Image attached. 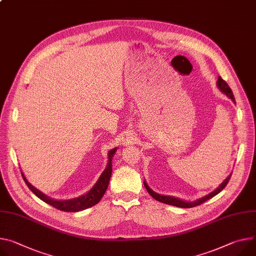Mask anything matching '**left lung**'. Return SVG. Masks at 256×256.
Returning <instances> with one entry per match:
<instances>
[{"label":"left lung","instance_id":"1","mask_svg":"<svg viewBox=\"0 0 256 256\" xmlns=\"http://www.w3.org/2000/svg\"><path fill=\"white\" fill-rule=\"evenodd\" d=\"M218 88L224 92V94H226L230 99L233 100L234 103H236L235 98H234V95H233V92H232V90H230V88L228 86V84L220 76H218ZM230 176H232V174H230V176L224 180V182L220 184V187H218L216 190H214V191L212 192L210 194H208V195H206V196H204V197H202V198H200V199H198V200H196V201H194V202H184V201L180 200V199L174 198V197L159 195V194L153 192V191L148 187L147 184H146L145 182H144V186H145L146 190L148 191V193H149L155 200H157V201H160V202L166 203V204H170V205H172V206H176V207L190 208V207H195V206H197V205L202 204L203 202L207 201L208 199L212 198L214 196L218 195L220 191H222V190L224 189L226 186L228 184V180H230Z\"/></svg>","mask_w":256,"mask_h":256}]
</instances>
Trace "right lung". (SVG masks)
<instances>
[{
	"label": "right lung",
	"instance_id": "right-lung-1",
	"mask_svg": "<svg viewBox=\"0 0 256 256\" xmlns=\"http://www.w3.org/2000/svg\"><path fill=\"white\" fill-rule=\"evenodd\" d=\"M115 151H116V149H112L109 152L107 168L101 174V176H100L99 180L96 182V184L86 194H84L78 198H74V199H70V200H60V201L51 199L46 195H44L42 192L38 191L36 188H34L26 180L24 176L22 174V176H23V180H24L26 184H28V187L30 188V190L44 202L59 209V210H61V212H80V210H84V209L94 206L104 196V194L107 190V187H108L110 178H111V172H112L111 161H112V157H113Z\"/></svg>",
	"mask_w": 256,
	"mask_h": 256
}]
</instances>
